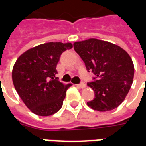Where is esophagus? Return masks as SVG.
I'll list each match as a JSON object with an SVG mask.
<instances>
[{"label":"esophagus","instance_id":"obj_1","mask_svg":"<svg viewBox=\"0 0 146 146\" xmlns=\"http://www.w3.org/2000/svg\"><path fill=\"white\" fill-rule=\"evenodd\" d=\"M76 86L78 88H86V84L84 83H81V84H76Z\"/></svg>","mask_w":146,"mask_h":146}]
</instances>
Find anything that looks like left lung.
Segmentation results:
<instances>
[{"instance_id": "1", "label": "left lung", "mask_w": 146, "mask_h": 146, "mask_svg": "<svg viewBox=\"0 0 146 146\" xmlns=\"http://www.w3.org/2000/svg\"><path fill=\"white\" fill-rule=\"evenodd\" d=\"M74 50L95 75L88 86L95 98L87 104L99 112L110 111L122 103L131 87L135 68L131 58L123 48L107 41L88 39L73 44Z\"/></svg>"}]
</instances>
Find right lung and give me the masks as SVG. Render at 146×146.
Segmentation results:
<instances>
[{"instance_id": "obj_1", "label": "right lung", "mask_w": 146, "mask_h": 146, "mask_svg": "<svg viewBox=\"0 0 146 146\" xmlns=\"http://www.w3.org/2000/svg\"><path fill=\"white\" fill-rule=\"evenodd\" d=\"M73 48L71 43L50 42L30 48L18 58L12 70L16 92L28 109L36 115L48 116L62 106L67 89L55 77L61 54Z\"/></svg>"}]
</instances>
